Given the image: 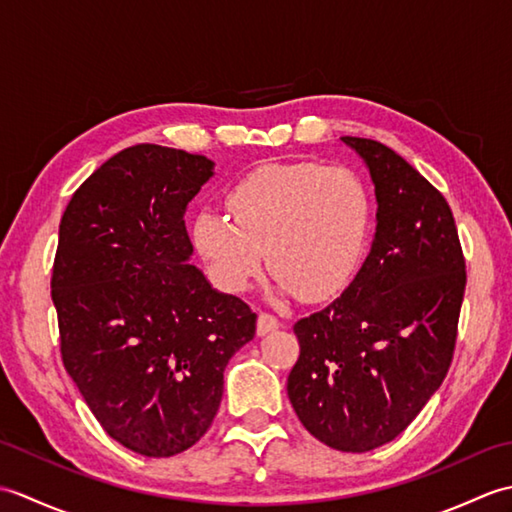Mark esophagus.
Returning a JSON list of instances; mask_svg holds the SVG:
<instances>
[{
  "label": "esophagus",
  "instance_id": "esophagus-1",
  "mask_svg": "<svg viewBox=\"0 0 512 512\" xmlns=\"http://www.w3.org/2000/svg\"><path fill=\"white\" fill-rule=\"evenodd\" d=\"M279 319L277 317H273V314H268V312H262L257 317V334L259 336H266V334H270V332H275L277 328H279Z\"/></svg>",
  "mask_w": 512,
  "mask_h": 512
}]
</instances>
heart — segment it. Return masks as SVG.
Segmentation results:
<instances>
[{"instance_id": "1", "label": "heart", "mask_w": 512, "mask_h": 512, "mask_svg": "<svg viewBox=\"0 0 512 512\" xmlns=\"http://www.w3.org/2000/svg\"><path fill=\"white\" fill-rule=\"evenodd\" d=\"M227 215L200 211L193 246L217 288L244 292L275 270L279 297L321 301L352 284L363 264L372 200L354 171L317 162L259 167L226 195Z\"/></svg>"}]
</instances>
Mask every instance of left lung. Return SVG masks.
I'll return each mask as SVG.
<instances>
[{"instance_id": "obj_1", "label": "left lung", "mask_w": 512, "mask_h": 512, "mask_svg": "<svg viewBox=\"0 0 512 512\" xmlns=\"http://www.w3.org/2000/svg\"><path fill=\"white\" fill-rule=\"evenodd\" d=\"M341 140L372 178L376 231L343 295L295 323L288 398L314 438L365 453L405 431L442 385L466 273L442 193L383 143Z\"/></svg>"}]
</instances>
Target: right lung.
Here are the masks:
<instances>
[{
  "mask_svg": "<svg viewBox=\"0 0 512 512\" xmlns=\"http://www.w3.org/2000/svg\"><path fill=\"white\" fill-rule=\"evenodd\" d=\"M215 162L160 145L112 156L74 191L52 268L74 385L129 451L171 458L211 427L257 314L191 264L189 202Z\"/></svg>",
  "mask_w": 512,
  "mask_h": 512,
  "instance_id": "add662e5",
  "label": "right lung"
}]
</instances>
